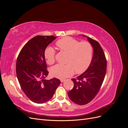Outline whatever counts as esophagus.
<instances>
[{
	"mask_svg": "<svg viewBox=\"0 0 128 128\" xmlns=\"http://www.w3.org/2000/svg\"><path fill=\"white\" fill-rule=\"evenodd\" d=\"M65 80H65V79H60L61 82H64Z\"/></svg>",
	"mask_w": 128,
	"mask_h": 128,
	"instance_id": "1",
	"label": "esophagus"
}]
</instances>
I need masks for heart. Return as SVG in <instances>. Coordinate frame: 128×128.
Returning <instances> with one entry per match:
<instances>
[{
	"label": "heart",
	"instance_id": "b5f03b06",
	"mask_svg": "<svg viewBox=\"0 0 128 128\" xmlns=\"http://www.w3.org/2000/svg\"><path fill=\"white\" fill-rule=\"evenodd\" d=\"M56 45L60 51L68 53L65 64H56L51 68V75L59 78L72 76L74 70L77 74L83 73L90 66L93 56L92 45L87 42H79L69 37L58 40ZM55 50L51 46L45 50L44 57L49 64L55 62Z\"/></svg>",
	"mask_w": 128,
	"mask_h": 128
}]
</instances>
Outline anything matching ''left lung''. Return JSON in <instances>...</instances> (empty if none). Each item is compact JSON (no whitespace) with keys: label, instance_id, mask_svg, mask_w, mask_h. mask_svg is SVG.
<instances>
[{"label":"left lung","instance_id":"1","mask_svg":"<svg viewBox=\"0 0 128 128\" xmlns=\"http://www.w3.org/2000/svg\"><path fill=\"white\" fill-rule=\"evenodd\" d=\"M86 37L92 45L94 54L90 66L76 78H72L74 86L68 92L69 98L80 105L90 102L98 94L106 72L107 61L103 50L99 42Z\"/></svg>","mask_w":128,"mask_h":128}]
</instances>
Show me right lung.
<instances>
[{"instance_id":"1","label":"right lung","mask_w":128,"mask_h":128,"mask_svg":"<svg viewBox=\"0 0 128 128\" xmlns=\"http://www.w3.org/2000/svg\"><path fill=\"white\" fill-rule=\"evenodd\" d=\"M56 37L36 36L26 42L18 57L17 78L21 88L32 102L43 104L53 96L60 80H45L48 75L44 51Z\"/></svg>"}]
</instances>
